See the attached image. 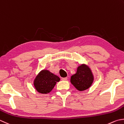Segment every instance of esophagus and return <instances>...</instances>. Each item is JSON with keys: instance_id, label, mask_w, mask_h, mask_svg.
<instances>
[{"instance_id": "obj_1", "label": "esophagus", "mask_w": 124, "mask_h": 124, "mask_svg": "<svg viewBox=\"0 0 124 124\" xmlns=\"http://www.w3.org/2000/svg\"><path fill=\"white\" fill-rule=\"evenodd\" d=\"M62 80H65V81H66V80H67V77H65V78H62Z\"/></svg>"}]
</instances>
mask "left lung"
<instances>
[{
    "label": "left lung",
    "mask_w": 124,
    "mask_h": 124,
    "mask_svg": "<svg viewBox=\"0 0 124 124\" xmlns=\"http://www.w3.org/2000/svg\"><path fill=\"white\" fill-rule=\"evenodd\" d=\"M94 81V76L90 67L85 64L79 65L77 72L71 77V83L80 91L89 88Z\"/></svg>",
    "instance_id": "obj_1"
}]
</instances>
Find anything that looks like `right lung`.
Instances as JSON below:
<instances>
[{"label":"right lung","instance_id":"obj_1","mask_svg":"<svg viewBox=\"0 0 124 124\" xmlns=\"http://www.w3.org/2000/svg\"><path fill=\"white\" fill-rule=\"evenodd\" d=\"M60 80L59 77L51 73L50 71L43 70L36 77L33 85L38 92L47 94L53 90L56 83Z\"/></svg>","mask_w":124,"mask_h":124}]
</instances>
